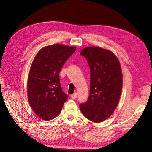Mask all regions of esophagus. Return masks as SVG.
Instances as JSON below:
<instances>
[{"label": "esophagus", "instance_id": "obj_1", "mask_svg": "<svg viewBox=\"0 0 152 152\" xmlns=\"http://www.w3.org/2000/svg\"><path fill=\"white\" fill-rule=\"evenodd\" d=\"M71 98L72 99H76V96H77V93L75 92V93H74L73 94H72L71 95Z\"/></svg>", "mask_w": 152, "mask_h": 152}]
</instances>
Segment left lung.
<instances>
[{
	"instance_id": "8db88e82",
	"label": "left lung",
	"mask_w": 152,
	"mask_h": 152,
	"mask_svg": "<svg viewBox=\"0 0 152 152\" xmlns=\"http://www.w3.org/2000/svg\"><path fill=\"white\" fill-rule=\"evenodd\" d=\"M80 55L90 69V91L88 101L79 105L83 115L99 123L110 116L117 107L122 90V73L118 58L99 47H88Z\"/></svg>"
}]
</instances>
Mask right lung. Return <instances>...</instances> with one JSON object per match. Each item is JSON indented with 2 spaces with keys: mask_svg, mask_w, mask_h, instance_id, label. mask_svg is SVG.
Instances as JSON below:
<instances>
[{
  "mask_svg": "<svg viewBox=\"0 0 152 152\" xmlns=\"http://www.w3.org/2000/svg\"><path fill=\"white\" fill-rule=\"evenodd\" d=\"M76 47L53 44L42 48L32 64L27 83L29 104L43 120L55 118L61 111L68 95L61 88L59 72Z\"/></svg>",
  "mask_w": 152,
  "mask_h": 152,
  "instance_id": "right-lung-1",
  "label": "right lung"
}]
</instances>
